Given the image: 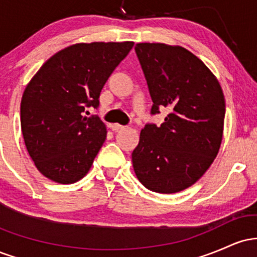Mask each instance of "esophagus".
I'll return each instance as SVG.
<instances>
[{"label":"esophagus","instance_id":"esophagus-1","mask_svg":"<svg viewBox=\"0 0 257 257\" xmlns=\"http://www.w3.org/2000/svg\"><path fill=\"white\" fill-rule=\"evenodd\" d=\"M125 126L124 125H120V124H118V123H114V124H112L111 125V129L113 132H119V131H123V129H124Z\"/></svg>","mask_w":257,"mask_h":257}]
</instances>
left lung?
I'll use <instances>...</instances> for the list:
<instances>
[{
  "label": "left lung",
  "instance_id": "left-lung-1",
  "mask_svg": "<svg viewBox=\"0 0 257 257\" xmlns=\"http://www.w3.org/2000/svg\"><path fill=\"white\" fill-rule=\"evenodd\" d=\"M153 105L167 107L161 125L147 123L132 153L137 178L158 193H176L203 176L219 152L225 96L217 79L187 49L164 43L135 46Z\"/></svg>",
  "mask_w": 257,
  "mask_h": 257
}]
</instances>
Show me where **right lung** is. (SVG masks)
Segmentation results:
<instances>
[{
  "instance_id": "obj_1",
  "label": "right lung",
  "mask_w": 257,
  "mask_h": 257,
  "mask_svg": "<svg viewBox=\"0 0 257 257\" xmlns=\"http://www.w3.org/2000/svg\"><path fill=\"white\" fill-rule=\"evenodd\" d=\"M133 42L77 43L49 58L25 88L20 124L25 146L42 175L73 184L89 172L106 139V126L87 108H98L106 81Z\"/></svg>"
}]
</instances>
